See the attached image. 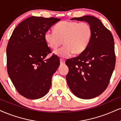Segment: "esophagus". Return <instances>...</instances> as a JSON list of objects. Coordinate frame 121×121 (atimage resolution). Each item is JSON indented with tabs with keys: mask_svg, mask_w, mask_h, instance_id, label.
Listing matches in <instances>:
<instances>
[{
	"mask_svg": "<svg viewBox=\"0 0 121 121\" xmlns=\"http://www.w3.org/2000/svg\"><path fill=\"white\" fill-rule=\"evenodd\" d=\"M60 64L62 65V64H64L65 62V60L64 59H60Z\"/></svg>",
	"mask_w": 121,
	"mask_h": 121,
	"instance_id": "esophagus-1",
	"label": "esophagus"
}]
</instances>
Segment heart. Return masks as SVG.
<instances>
[{
  "label": "heart",
  "instance_id": "obj_1",
  "mask_svg": "<svg viewBox=\"0 0 121 121\" xmlns=\"http://www.w3.org/2000/svg\"><path fill=\"white\" fill-rule=\"evenodd\" d=\"M55 30H47L45 33L47 44L52 49H56L63 43L65 45L54 51V54L66 58L74 53L78 55L84 52L89 45L92 29L86 23L64 21L56 24Z\"/></svg>",
  "mask_w": 121,
  "mask_h": 121
}]
</instances>
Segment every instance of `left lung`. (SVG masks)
I'll list each match as a JSON object with an SVG mask.
<instances>
[{
    "mask_svg": "<svg viewBox=\"0 0 121 121\" xmlns=\"http://www.w3.org/2000/svg\"><path fill=\"white\" fill-rule=\"evenodd\" d=\"M71 20L85 21L92 29V37L86 50L78 57L67 60V83L72 93L81 99L98 97L108 86L116 64L114 39L111 32L94 16Z\"/></svg>",
    "mask_w": 121,
    "mask_h": 121,
    "instance_id": "8db88e82",
    "label": "left lung"
}]
</instances>
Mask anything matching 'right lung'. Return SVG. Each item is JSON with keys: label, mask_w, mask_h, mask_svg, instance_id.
I'll return each mask as SVG.
<instances>
[{"label": "right lung", "mask_w": 121, "mask_h": 121, "mask_svg": "<svg viewBox=\"0 0 121 121\" xmlns=\"http://www.w3.org/2000/svg\"><path fill=\"white\" fill-rule=\"evenodd\" d=\"M60 20L30 17L18 24L9 40L8 75L18 92L26 98H41L49 91L60 60L55 55L45 59L51 51L45 41V33Z\"/></svg>", "instance_id": "1"}]
</instances>
